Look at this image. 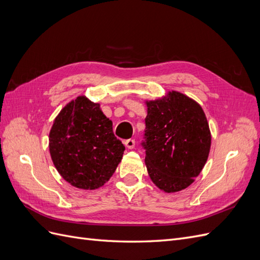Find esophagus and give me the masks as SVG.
Returning <instances> with one entry per match:
<instances>
[{
  "mask_svg": "<svg viewBox=\"0 0 260 260\" xmlns=\"http://www.w3.org/2000/svg\"><path fill=\"white\" fill-rule=\"evenodd\" d=\"M123 144L127 146L128 148H130V149H132L133 147L136 146V141L135 140H132V139H129V140H125V141H123Z\"/></svg>",
  "mask_w": 260,
  "mask_h": 260,
  "instance_id": "esophagus-1",
  "label": "esophagus"
}]
</instances>
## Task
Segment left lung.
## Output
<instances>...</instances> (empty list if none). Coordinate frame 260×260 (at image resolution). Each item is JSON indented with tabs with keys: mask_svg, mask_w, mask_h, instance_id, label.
<instances>
[{
	"mask_svg": "<svg viewBox=\"0 0 260 260\" xmlns=\"http://www.w3.org/2000/svg\"><path fill=\"white\" fill-rule=\"evenodd\" d=\"M147 116L142 146L154 184L167 193L184 190L207 161L211 136L205 113L184 94L146 101Z\"/></svg>",
	"mask_w": 260,
	"mask_h": 260,
	"instance_id": "8db88e82",
	"label": "left lung"
}]
</instances>
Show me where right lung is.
Masks as SVG:
<instances>
[{
	"label": "right lung",
	"mask_w": 260,
	"mask_h": 260,
	"mask_svg": "<svg viewBox=\"0 0 260 260\" xmlns=\"http://www.w3.org/2000/svg\"><path fill=\"white\" fill-rule=\"evenodd\" d=\"M55 168L68 183L95 190L111 179L124 146L113 132V122L100 104L81 95L61 109L49 137Z\"/></svg>",
	"instance_id": "1"
}]
</instances>
